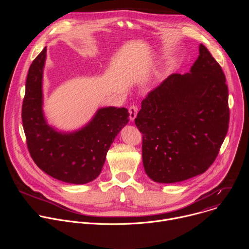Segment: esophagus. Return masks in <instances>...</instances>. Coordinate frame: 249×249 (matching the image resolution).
Listing matches in <instances>:
<instances>
[{
  "instance_id": "34e87169",
  "label": "esophagus",
  "mask_w": 249,
  "mask_h": 249,
  "mask_svg": "<svg viewBox=\"0 0 249 249\" xmlns=\"http://www.w3.org/2000/svg\"><path fill=\"white\" fill-rule=\"evenodd\" d=\"M137 113H138V106L137 105H132L130 106L129 108V117H130V120L131 121H134L136 116H137Z\"/></svg>"
}]
</instances>
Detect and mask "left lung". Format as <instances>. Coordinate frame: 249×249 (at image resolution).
Masks as SVG:
<instances>
[{
	"label": "left lung",
	"instance_id": "1",
	"mask_svg": "<svg viewBox=\"0 0 249 249\" xmlns=\"http://www.w3.org/2000/svg\"><path fill=\"white\" fill-rule=\"evenodd\" d=\"M228 100L225 74L203 44L189 73L172 74L149 92L135 124L152 180L183 181L212 165L229 129Z\"/></svg>",
	"mask_w": 249,
	"mask_h": 249
}]
</instances>
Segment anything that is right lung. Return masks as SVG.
<instances>
[{
    "label": "right lung",
    "mask_w": 249,
    "mask_h": 249,
    "mask_svg": "<svg viewBox=\"0 0 249 249\" xmlns=\"http://www.w3.org/2000/svg\"><path fill=\"white\" fill-rule=\"evenodd\" d=\"M47 49L28 70L21 118L29 154L36 165L55 179L86 184L101 172L115 137L129 121L127 108H99L92 119L74 132L50 126L43 113V69Z\"/></svg>",
    "instance_id": "right-lung-1"
}]
</instances>
